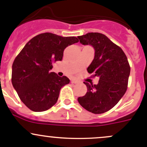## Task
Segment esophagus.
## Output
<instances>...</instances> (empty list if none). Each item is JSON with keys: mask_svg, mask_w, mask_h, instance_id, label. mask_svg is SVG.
Masks as SVG:
<instances>
[{"mask_svg": "<svg viewBox=\"0 0 147 147\" xmlns=\"http://www.w3.org/2000/svg\"><path fill=\"white\" fill-rule=\"evenodd\" d=\"M71 82H72V83H75V84H76V83L78 82V81L76 80H71Z\"/></svg>", "mask_w": 147, "mask_h": 147, "instance_id": "1", "label": "esophagus"}]
</instances>
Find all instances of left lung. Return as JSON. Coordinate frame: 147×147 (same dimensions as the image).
<instances>
[{
	"mask_svg": "<svg viewBox=\"0 0 147 147\" xmlns=\"http://www.w3.org/2000/svg\"><path fill=\"white\" fill-rule=\"evenodd\" d=\"M78 38L81 44L94 49V60L87 72L100 78L97 84L84 82L87 92L78 100L92 113H105L114 107L127 91L130 74L127 57L121 47L100 32H88Z\"/></svg>",
	"mask_w": 147,
	"mask_h": 147,
	"instance_id": "left-lung-1",
	"label": "left lung"
}]
</instances>
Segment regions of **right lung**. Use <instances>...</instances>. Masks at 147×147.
<instances>
[{
	"label": "right lung",
	"instance_id": "right-lung-1",
	"mask_svg": "<svg viewBox=\"0 0 147 147\" xmlns=\"http://www.w3.org/2000/svg\"><path fill=\"white\" fill-rule=\"evenodd\" d=\"M78 41L76 37L45 32L32 38L18 55L12 66V84L30 109L43 112L57 102L60 89L69 80L50 69L53 63L61 61L65 49Z\"/></svg>",
	"mask_w": 147,
	"mask_h": 147
}]
</instances>
